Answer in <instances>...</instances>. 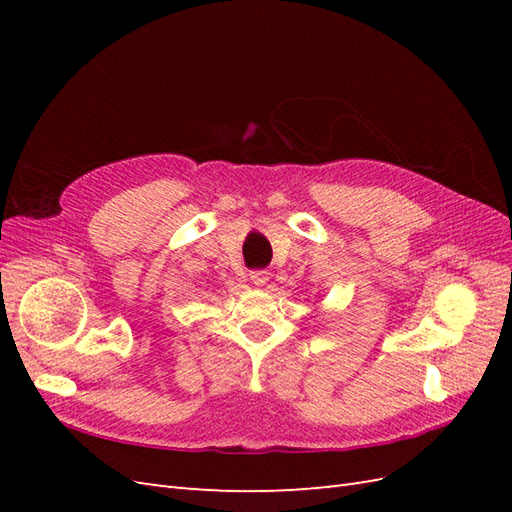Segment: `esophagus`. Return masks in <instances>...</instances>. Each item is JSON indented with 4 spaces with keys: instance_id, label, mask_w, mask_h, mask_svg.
Masks as SVG:
<instances>
[{
    "instance_id": "1",
    "label": "esophagus",
    "mask_w": 512,
    "mask_h": 512,
    "mask_svg": "<svg viewBox=\"0 0 512 512\" xmlns=\"http://www.w3.org/2000/svg\"><path fill=\"white\" fill-rule=\"evenodd\" d=\"M250 280H252V284L262 286V284L269 282V273L265 269H256V271L250 273Z\"/></svg>"
}]
</instances>
